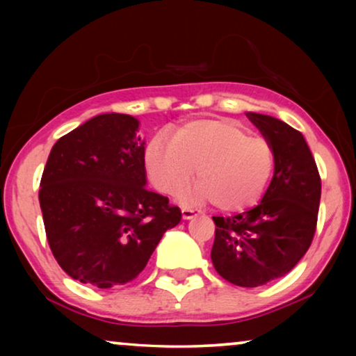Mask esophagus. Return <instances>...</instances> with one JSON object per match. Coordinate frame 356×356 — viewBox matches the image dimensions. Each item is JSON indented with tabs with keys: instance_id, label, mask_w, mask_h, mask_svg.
Instances as JSON below:
<instances>
[{
	"instance_id": "34e87169",
	"label": "esophagus",
	"mask_w": 356,
	"mask_h": 356,
	"mask_svg": "<svg viewBox=\"0 0 356 356\" xmlns=\"http://www.w3.org/2000/svg\"><path fill=\"white\" fill-rule=\"evenodd\" d=\"M197 213H199L197 209H193V207H183L181 209V216H183L184 220H189V218L196 217Z\"/></svg>"
}]
</instances>
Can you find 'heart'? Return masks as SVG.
<instances>
[{
    "instance_id": "obj_1",
    "label": "heart",
    "mask_w": 356,
    "mask_h": 356,
    "mask_svg": "<svg viewBox=\"0 0 356 356\" xmlns=\"http://www.w3.org/2000/svg\"><path fill=\"white\" fill-rule=\"evenodd\" d=\"M145 170L159 191L175 196L197 172L199 181L183 193L184 202L213 201L236 212L256 204L275 167V150L266 138L251 136L228 118L191 120L159 136L144 154Z\"/></svg>"
}]
</instances>
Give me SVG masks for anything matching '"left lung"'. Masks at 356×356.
<instances>
[{
  "label": "left lung",
  "instance_id": "left-lung-1",
  "mask_svg": "<svg viewBox=\"0 0 356 356\" xmlns=\"http://www.w3.org/2000/svg\"><path fill=\"white\" fill-rule=\"evenodd\" d=\"M275 150L274 177L251 211L212 217V264L227 282L259 286L293 269L318 223L321 177L303 134L274 116L248 113Z\"/></svg>",
  "mask_w": 356,
  "mask_h": 356
}]
</instances>
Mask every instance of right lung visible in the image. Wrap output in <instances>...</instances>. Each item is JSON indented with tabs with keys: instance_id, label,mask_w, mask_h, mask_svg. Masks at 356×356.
Wrapping results in <instances>:
<instances>
[{
	"instance_id": "1",
	"label": "right lung",
	"mask_w": 356,
	"mask_h": 356,
	"mask_svg": "<svg viewBox=\"0 0 356 356\" xmlns=\"http://www.w3.org/2000/svg\"><path fill=\"white\" fill-rule=\"evenodd\" d=\"M131 115L94 116L56 140L38 201L48 245L63 270L99 289L144 270L179 207L145 188L144 143Z\"/></svg>"
}]
</instances>
